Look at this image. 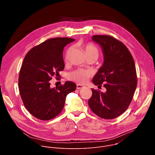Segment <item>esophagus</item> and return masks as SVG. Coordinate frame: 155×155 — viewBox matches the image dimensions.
<instances>
[{
	"mask_svg": "<svg viewBox=\"0 0 155 155\" xmlns=\"http://www.w3.org/2000/svg\"><path fill=\"white\" fill-rule=\"evenodd\" d=\"M84 86L81 85V84H77V89H78V90L82 89V88H84Z\"/></svg>",
	"mask_w": 155,
	"mask_h": 155,
	"instance_id": "obj_1",
	"label": "esophagus"
}]
</instances>
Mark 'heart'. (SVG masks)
<instances>
[{"label": "heart", "mask_w": 155, "mask_h": 155, "mask_svg": "<svg viewBox=\"0 0 155 155\" xmlns=\"http://www.w3.org/2000/svg\"><path fill=\"white\" fill-rule=\"evenodd\" d=\"M84 51L86 55L96 54L99 55V50L97 48L91 43H88L84 47ZM67 58V56H66ZM90 72L88 71L83 69H77L71 72L68 75V78L70 80L79 83H84L87 78L90 77Z\"/></svg>", "instance_id": "heart-1"}]
</instances>
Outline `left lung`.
Listing matches in <instances>:
<instances>
[{
  "mask_svg": "<svg viewBox=\"0 0 155 155\" xmlns=\"http://www.w3.org/2000/svg\"><path fill=\"white\" fill-rule=\"evenodd\" d=\"M92 40L102 48L104 64L93 79L95 85L103 84L106 92L91 89L88 105L99 117L111 120L123 114L136 91L137 79L135 63L124 44L110 35H95Z\"/></svg>",
  "mask_w": 155,
  "mask_h": 155,
  "instance_id": "left-lung-1",
  "label": "left lung"
}]
</instances>
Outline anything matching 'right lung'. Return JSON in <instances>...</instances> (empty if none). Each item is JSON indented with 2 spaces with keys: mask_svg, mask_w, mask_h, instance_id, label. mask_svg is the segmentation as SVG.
Here are the masks:
<instances>
[{
  "mask_svg": "<svg viewBox=\"0 0 155 155\" xmlns=\"http://www.w3.org/2000/svg\"><path fill=\"white\" fill-rule=\"evenodd\" d=\"M74 40L68 37L49 38L30 50L24 59L18 78L19 93L28 111L37 119L47 121L58 116L66 96L76 90L72 81L56 88H51L50 82L64 70V48Z\"/></svg>",
  "mask_w": 155,
  "mask_h": 155,
  "instance_id": "add662e5",
  "label": "right lung"
}]
</instances>
